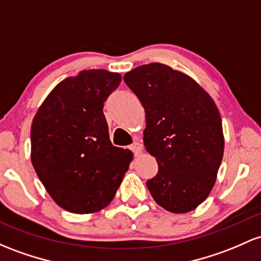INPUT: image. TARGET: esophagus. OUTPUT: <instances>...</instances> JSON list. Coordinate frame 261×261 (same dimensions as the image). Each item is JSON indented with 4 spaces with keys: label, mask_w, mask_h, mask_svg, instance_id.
Returning <instances> with one entry per match:
<instances>
[{
    "label": "esophagus",
    "mask_w": 261,
    "mask_h": 261,
    "mask_svg": "<svg viewBox=\"0 0 261 261\" xmlns=\"http://www.w3.org/2000/svg\"><path fill=\"white\" fill-rule=\"evenodd\" d=\"M130 148L134 151V153H136V154H140L142 152V145L140 144V142H134V144L131 145Z\"/></svg>",
    "instance_id": "34e87169"
}]
</instances>
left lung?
<instances>
[{
  "label": "left lung",
  "instance_id": "left-lung-1",
  "mask_svg": "<svg viewBox=\"0 0 261 261\" xmlns=\"http://www.w3.org/2000/svg\"><path fill=\"white\" fill-rule=\"evenodd\" d=\"M146 114L144 144L159 172L146 182L166 211L187 213L210 196L224 152L222 119L210 94L187 74L151 63L124 75Z\"/></svg>",
  "mask_w": 261,
  "mask_h": 261
}]
</instances>
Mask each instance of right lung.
Wrapping results in <instances>:
<instances>
[{"label": "right lung", "mask_w": 261, "mask_h": 261, "mask_svg": "<svg viewBox=\"0 0 261 261\" xmlns=\"http://www.w3.org/2000/svg\"><path fill=\"white\" fill-rule=\"evenodd\" d=\"M121 75L104 69L80 71L45 98L31 127V160L54 202L88 214L105 208L128 170L133 152L115 147L102 108Z\"/></svg>", "instance_id": "right-lung-1"}]
</instances>
